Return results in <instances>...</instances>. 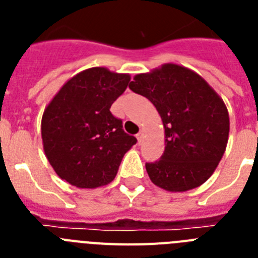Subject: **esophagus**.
<instances>
[{
    "instance_id": "obj_1",
    "label": "esophagus",
    "mask_w": 258,
    "mask_h": 258,
    "mask_svg": "<svg viewBox=\"0 0 258 258\" xmlns=\"http://www.w3.org/2000/svg\"><path fill=\"white\" fill-rule=\"evenodd\" d=\"M143 134H145V131H143V129H141L140 131V133L137 134V140H138V142H142V140H143Z\"/></svg>"
}]
</instances>
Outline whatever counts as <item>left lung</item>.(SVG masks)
<instances>
[{"label":"left lung","instance_id":"left-lung-1","mask_svg":"<svg viewBox=\"0 0 258 258\" xmlns=\"http://www.w3.org/2000/svg\"><path fill=\"white\" fill-rule=\"evenodd\" d=\"M129 88L151 101L163 120L165 151L146 164L152 183L170 192L199 187L226 150L230 118L222 98L200 75L174 63L136 75Z\"/></svg>","mask_w":258,"mask_h":258}]
</instances>
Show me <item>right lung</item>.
I'll use <instances>...</instances> for the list:
<instances>
[{"label":"right lung","instance_id":"add662e5","mask_svg":"<svg viewBox=\"0 0 258 258\" xmlns=\"http://www.w3.org/2000/svg\"><path fill=\"white\" fill-rule=\"evenodd\" d=\"M131 75L93 67L71 77L42 115L41 137L47 160L61 179L79 188L112 182L125 152L137 143L111 113Z\"/></svg>","mask_w":258,"mask_h":258}]
</instances>
